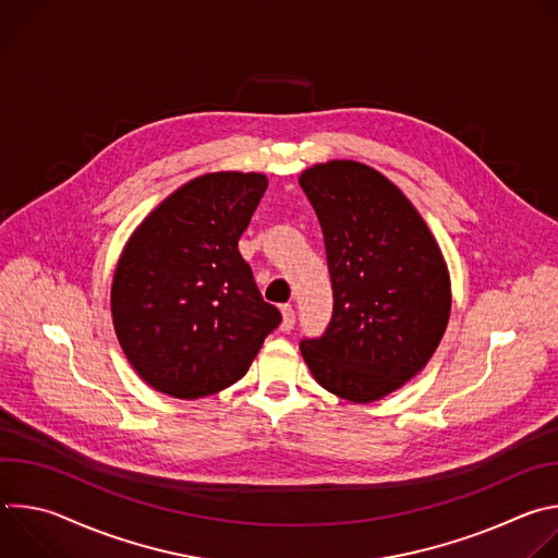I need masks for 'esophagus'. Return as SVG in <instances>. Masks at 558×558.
<instances>
[{
    "mask_svg": "<svg viewBox=\"0 0 558 558\" xmlns=\"http://www.w3.org/2000/svg\"><path fill=\"white\" fill-rule=\"evenodd\" d=\"M282 323H280V329L282 331H291L293 325H295V311L291 304H282Z\"/></svg>",
    "mask_w": 558,
    "mask_h": 558,
    "instance_id": "obj_1",
    "label": "esophagus"
}]
</instances>
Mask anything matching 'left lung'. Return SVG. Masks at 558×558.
Wrapping results in <instances>:
<instances>
[{"mask_svg":"<svg viewBox=\"0 0 558 558\" xmlns=\"http://www.w3.org/2000/svg\"><path fill=\"white\" fill-rule=\"evenodd\" d=\"M325 233L333 315L300 351L315 381L355 404L381 400L433 357L450 315V276L402 190L357 161L300 174Z\"/></svg>","mask_w":558,"mask_h":558,"instance_id":"8db88e82","label":"left lung"}]
</instances>
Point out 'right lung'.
Masks as SVG:
<instances>
[{"label":"right lung","mask_w":558,"mask_h":558,"mask_svg":"<svg viewBox=\"0 0 558 558\" xmlns=\"http://www.w3.org/2000/svg\"><path fill=\"white\" fill-rule=\"evenodd\" d=\"M265 174L211 172L158 205L130 235L112 280V323L156 390L198 400L241 379L280 311L238 252Z\"/></svg>","instance_id":"1"}]
</instances>
